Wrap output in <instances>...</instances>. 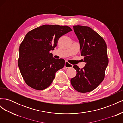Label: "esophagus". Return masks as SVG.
Here are the masks:
<instances>
[{
  "instance_id": "1",
  "label": "esophagus",
  "mask_w": 123,
  "mask_h": 123,
  "mask_svg": "<svg viewBox=\"0 0 123 123\" xmlns=\"http://www.w3.org/2000/svg\"><path fill=\"white\" fill-rule=\"evenodd\" d=\"M73 67V65H71L70 63H69L67 61H66L65 64V67L67 68H72Z\"/></svg>"
}]
</instances>
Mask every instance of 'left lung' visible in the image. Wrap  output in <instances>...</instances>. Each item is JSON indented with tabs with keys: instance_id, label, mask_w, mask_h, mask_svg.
I'll use <instances>...</instances> for the list:
<instances>
[{
	"instance_id": "1",
	"label": "left lung",
	"mask_w": 123,
	"mask_h": 123,
	"mask_svg": "<svg viewBox=\"0 0 123 123\" xmlns=\"http://www.w3.org/2000/svg\"><path fill=\"white\" fill-rule=\"evenodd\" d=\"M74 31L79 40L81 55L85 66L76 65V76L71 79L72 87L80 93L93 90L101 83L108 64L106 43L102 37L89 27L74 25Z\"/></svg>"
}]
</instances>
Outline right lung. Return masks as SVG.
Listing matches in <instances>:
<instances>
[{
    "label": "right lung",
    "instance_id": "obj_1",
    "mask_svg": "<svg viewBox=\"0 0 123 123\" xmlns=\"http://www.w3.org/2000/svg\"><path fill=\"white\" fill-rule=\"evenodd\" d=\"M72 31L68 26L45 25L29 31L19 47L18 67L29 87L41 90L52 83L55 73L65 64L64 59H55L50 51L59 38Z\"/></svg>",
    "mask_w": 123,
    "mask_h": 123
}]
</instances>
